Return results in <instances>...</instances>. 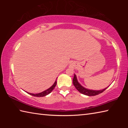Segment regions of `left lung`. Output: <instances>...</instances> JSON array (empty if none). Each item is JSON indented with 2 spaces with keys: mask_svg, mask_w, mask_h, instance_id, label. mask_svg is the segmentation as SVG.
<instances>
[{
  "mask_svg": "<svg viewBox=\"0 0 128 128\" xmlns=\"http://www.w3.org/2000/svg\"><path fill=\"white\" fill-rule=\"evenodd\" d=\"M73 85H74V87L76 88V89L78 91L80 92H81L82 94L88 95V96H95V95H98L99 94H100V93L103 92L106 88H108V86L107 88H104L103 90H93L88 89V88H84V86H82L81 84L79 83L77 80L76 76L75 74L74 76V78H73Z\"/></svg>",
  "mask_w": 128,
  "mask_h": 128,
  "instance_id": "obj_1",
  "label": "left lung"
}]
</instances>
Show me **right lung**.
<instances>
[{"label": "right lung", "instance_id": "obj_1", "mask_svg": "<svg viewBox=\"0 0 128 128\" xmlns=\"http://www.w3.org/2000/svg\"><path fill=\"white\" fill-rule=\"evenodd\" d=\"M56 84H57V81H56V80L55 82H54V84H53L52 85L50 88H48V89H47L46 90L43 91V92H41L40 93H38V94H32V93H30V92H26L27 93H28V94L31 95H33V96H36V97H42V96H46V95L49 94L52 91L54 90V88H55V87L56 85Z\"/></svg>", "mask_w": 128, "mask_h": 128}]
</instances>
